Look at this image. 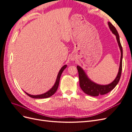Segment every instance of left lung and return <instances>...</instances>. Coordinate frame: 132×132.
<instances>
[{"instance_id":"1","label":"left lung","mask_w":132,"mask_h":132,"mask_svg":"<svg viewBox=\"0 0 132 132\" xmlns=\"http://www.w3.org/2000/svg\"><path fill=\"white\" fill-rule=\"evenodd\" d=\"M108 25L110 27V30L112 31L116 36L119 47L121 50V59L120 64H119V68L118 70V72L116 78H115L114 80L111 83L108 85H99L91 81L88 78L87 75L85 73L82 68L78 65L77 67V69L79 73V84L81 90L84 93L92 96H97L99 95H105L109 93L110 91L112 90L114 87L117 85L119 79L121 78L122 69V58H123V50L119 39V36L118 34V32L114 26L110 22H108Z\"/></svg>"}]
</instances>
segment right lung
<instances>
[{"label": "right lung", "instance_id": "1", "mask_svg": "<svg viewBox=\"0 0 132 132\" xmlns=\"http://www.w3.org/2000/svg\"><path fill=\"white\" fill-rule=\"evenodd\" d=\"M67 65H64V66H63L62 67V68L60 69L59 73L58 74L57 77V79L56 81H55V82L54 84V85L53 86V87L52 88L48 91L46 93L41 94V95H30L29 94H28L25 91V93L29 96L34 98H48L51 97V96H52L55 92H56L57 90L58 89V87L59 86V80H60V78H61V76L63 73V70H64L66 68H67Z\"/></svg>", "mask_w": 132, "mask_h": 132}]
</instances>
